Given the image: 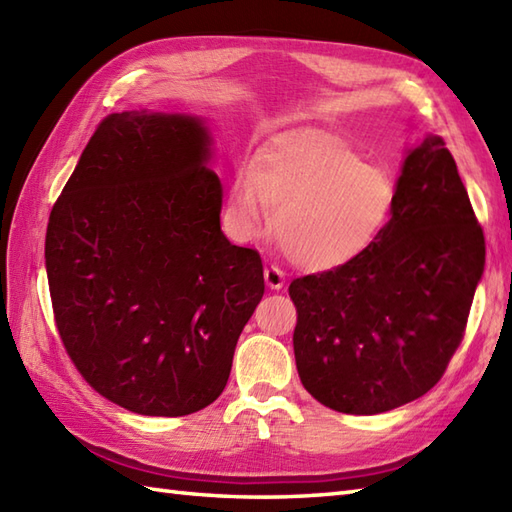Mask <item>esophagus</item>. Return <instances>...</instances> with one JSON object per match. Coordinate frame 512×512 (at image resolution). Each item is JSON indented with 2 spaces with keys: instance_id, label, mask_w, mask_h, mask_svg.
Returning a JSON list of instances; mask_svg holds the SVG:
<instances>
[{
  "instance_id": "34e87169",
  "label": "esophagus",
  "mask_w": 512,
  "mask_h": 512,
  "mask_svg": "<svg viewBox=\"0 0 512 512\" xmlns=\"http://www.w3.org/2000/svg\"><path fill=\"white\" fill-rule=\"evenodd\" d=\"M264 279H266L268 288H273V290H281V288L286 286L284 270L277 268V266H268V268L264 270Z\"/></svg>"
}]
</instances>
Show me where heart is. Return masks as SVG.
I'll use <instances>...</instances> for the list:
<instances>
[{
	"instance_id": "obj_1",
	"label": "heart",
	"mask_w": 512,
	"mask_h": 512,
	"mask_svg": "<svg viewBox=\"0 0 512 512\" xmlns=\"http://www.w3.org/2000/svg\"><path fill=\"white\" fill-rule=\"evenodd\" d=\"M396 182L345 140L297 134L270 143L231 187V211L253 233L273 213L281 250L301 268L332 270L365 255L396 206Z\"/></svg>"
}]
</instances>
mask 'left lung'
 <instances>
[{
  "mask_svg": "<svg viewBox=\"0 0 512 512\" xmlns=\"http://www.w3.org/2000/svg\"><path fill=\"white\" fill-rule=\"evenodd\" d=\"M396 191L365 255L288 288L303 387L354 416L407 405L438 383L484 273V231L440 136L409 151Z\"/></svg>",
  "mask_w": 512,
  "mask_h": 512,
  "instance_id": "obj_1",
  "label": "left lung"
}]
</instances>
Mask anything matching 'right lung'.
<instances>
[{
	"label": "right lung",
	"instance_id": "right-lung-1",
	"mask_svg": "<svg viewBox=\"0 0 512 512\" xmlns=\"http://www.w3.org/2000/svg\"><path fill=\"white\" fill-rule=\"evenodd\" d=\"M198 118L110 114L54 202V323L94 391L140 416H187L222 394L264 297L257 250L220 228L222 184Z\"/></svg>",
	"mask_w": 512,
	"mask_h": 512
}]
</instances>
